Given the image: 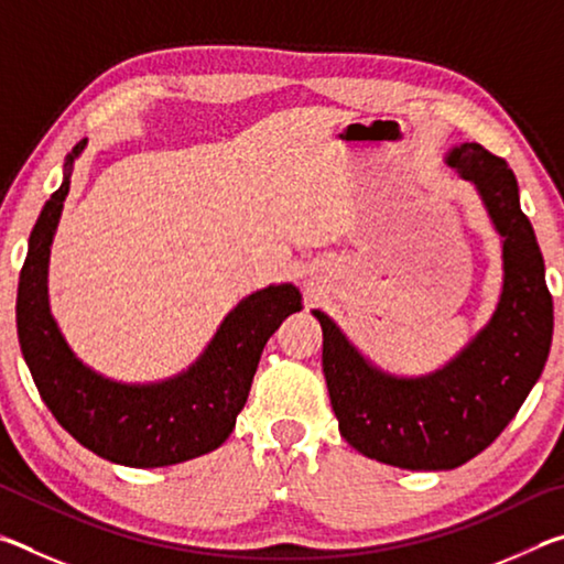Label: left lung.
<instances>
[{
    "label": "left lung",
    "instance_id": "left-lung-1",
    "mask_svg": "<svg viewBox=\"0 0 564 564\" xmlns=\"http://www.w3.org/2000/svg\"><path fill=\"white\" fill-rule=\"evenodd\" d=\"M447 164L480 191L502 236L505 283L488 326L445 368L395 378L370 366L326 313L313 311L340 435L370 460L403 470H453L480 455L538 383L552 343L545 261L508 161L480 144H460Z\"/></svg>",
    "mask_w": 564,
    "mask_h": 564
}]
</instances>
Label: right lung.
Wrapping results in <instances>:
<instances>
[{"instance_id":"obj_1","label":"right lung","mask_w":564,"mask_h":564,"mask_svg":"<svg viewBox=\"0 0 564 564\" xmlns=\"http://www.w3.org/2000/svg\"><path fill=\"white\" fill-rule=\"evenodd\" d=\"M84 147L87 139L66 156L62 186L36 218L19 273L17 333L36 390L64 431L104 460L164 467L212 453L234 433L265 340L301 311V293L281 283L248 295L228 313L204 356L164 383L127 386L94 373L66 346L46 301L50 246L69 194L72 164Z\"/></svg>"}]
</instances>
